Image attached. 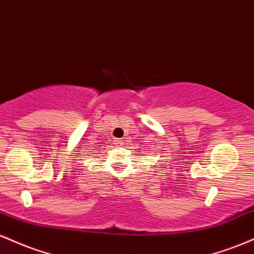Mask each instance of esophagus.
Wrapping results in <instances>:
<instances>
[{
    "label": "esophagus",
    "mask_w": 254,
    "mask_h": 254,
    "mask_svg": "<svg viewBox=\"0 0 254 254\" xmlns=\"http://www.w3.org/2000/svg\"><path fill=\"white\" fill-rule=\"evenodd\" d=\"M115 142H116V144H117V145H123L124 144V141L122 138H116Z\"/></svg>",
    "instance_id": "esophagus-1"
}]
</instances>
